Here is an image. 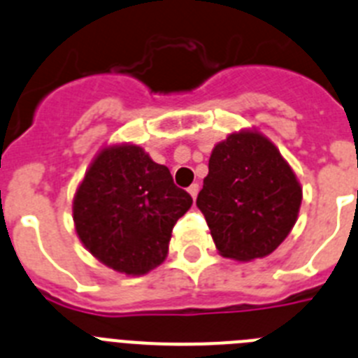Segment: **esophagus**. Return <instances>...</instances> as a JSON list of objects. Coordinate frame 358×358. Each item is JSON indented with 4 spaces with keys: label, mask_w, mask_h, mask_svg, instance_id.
Segmentation results:
<instances>
[{
    "label": "esophagus",
    "mask_w": 358,
    "mask_h": 358,
    "mask_svg": "<svg viewBox=\"0 0 358 358\" xmlns=\"http://www.w3.org/2000/svg\"><path fill=\"white\" fill-rule=\"evenodd\" d=\"M199 189H201V186H199L197 182H194V185H189V188H188V194L192 195V197H194V201H195V199H197Z\"/></svg>",
    "instance_id": "1"
}]
</instances>
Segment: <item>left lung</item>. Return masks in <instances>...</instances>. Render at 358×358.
Returning <instances> with one entry per match:
<instances>
[{
    "mask_svg": "<svg viewBox=\"0 0 358 358\" xmlns=\"http://www.w3.org/2000/svg\"><path fill=\"white\" fill-rule=\"evenodd\" d=\"M197 206L218 252L249 262L271 255L296 224L301 186L278 148L256 131L227 136L211 152Z\"/></svg>",
    "mask_w": 358,
    "mask_h": 358,
    "instance_id": "1",
    "label": "left lung"
}]
</instances>
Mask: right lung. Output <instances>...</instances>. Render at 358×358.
Returning <instances> with one entry per match:
<instances>
[{"label":"right lung","instance_id":"1","mask_svg":"<svg viewBox=\"0 0 358 358\" xmlns=\"http://www.w3.org/2000/svg\"><path fill=\"white\" fill-rule=\"evenodd\" d=\"M164 164L136 145L103 148L73 199L85 249L118 273L140 276L163 264L176 222L192 206Z\"/></svg>","mask_w":358,"mask_h":358}]
</instances>
